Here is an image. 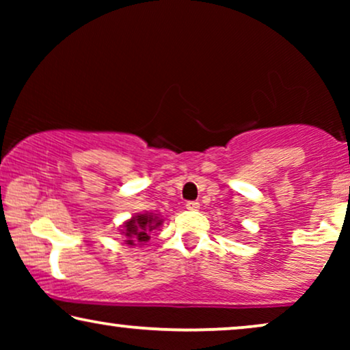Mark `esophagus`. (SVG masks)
<instances>
[{
	"mask_svg": "<svg viewBox=\"0 0 350 350\" xmlns=\"http://www.w3.org/2000/svg\"><path fill=\"white\" fill-rule=\"evenodd\" d=\"M200 204L198 202V200H189V202H186V208L191 210V212H194V210H199Z\"/></svg>",
	"mask_w": 350,
	"mask_h": 350,
	"instance_id": "34e87169",
	"label": "esophagus"
}]
</instances>
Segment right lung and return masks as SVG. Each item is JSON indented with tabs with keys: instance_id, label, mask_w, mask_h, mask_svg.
Returning <instances> with one entry per match:
<instances>
[{
	"instance_id": "right-lung-1",
	"label": "right lung",
	"mask_w": 350,
	"mask_h": 350,
	"mask_svg": "<svg viewBox=\"0 0 350 350\" xmlns=\"http://www.w3.org/2000/svg\"><path fill=\"white\" fill-rule=\"evenodd\" d=\"M162 219L152 213H140L132 217L124 224L122 234L127 237L129 245H145L150 241L151 232L161 226Z\"/></svg>"
}]
</instances>
